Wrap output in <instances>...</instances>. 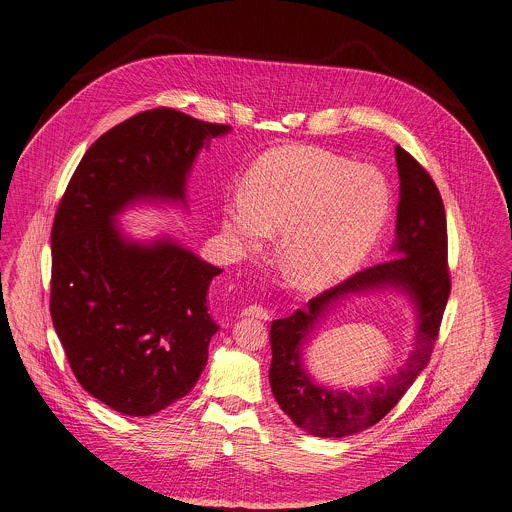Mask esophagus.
Here are the masks:
<instances>
[{"label": "esophagus", "mask_w": 512, "mask_h": 512, "mask_svg": "<svg viewBox=\"0 0 512 512\" xmlns=\"http://www.w3.org/2000/svg\"><path fill=\"white\" fill-rule=\"evenodd\" d=\"M241 314H243V316L261 318V320H269V318H271V312H269L265 306H261V304H251V306L243 308V312H241Z\"/></svg>", "instance_id": "obj_1"}]
</instances>
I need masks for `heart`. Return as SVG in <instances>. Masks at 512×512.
Wrapping results in <instances>:
<instances>
[{
	"mask_svg": "<svg viewBox=\"0 0 512 512\" xmlns=\"http://www.w3.org/2000/svg\"><path fill=\"white\" fill-rule=\"evenodd\" d=\"M391 208L387 178L314 147L277 149L229 198L224 226L233 247L257 251L281 229L286 279L316 290L351 275L373 249Z\"/></svg>",
	"mask_w": 512,
	"mask_h": 512,
	"instance_id": "1",
	"label": "heart"
}]
</instances>
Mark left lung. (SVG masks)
I'll list each match as a JSON object with an SVG mask.
<instances>
[{
  "mask_svg": "<svg viewBox=\"0 0 512 512\" xmlns=\"http://www.w3.org/2000/svg\"><path fill=\"white\" fill-rule=\"evenodd\" d=\"M400 202L397 239L385 261L308 300L306 308L271 324L273 361L269 383L290 420L320 438H343L383 420L430 361L452 290L448 269V224L440 190L428 171L400 145L395 149ZM398 285L419 310L415 351L407 365L385 384L351 394L314 386L301 367L299 345L315 320L343 295Z\"/></svg>",
  "mask_w": 512,
  "mask_h": 512,
  "instance_id": "left-lung-1",
  "label": "left lung"
}]
</instances>
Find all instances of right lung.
<instances>
[{"label":"right lung","instance_id":"right-lung-1","mask_svg":"<svg viewBox=\"0 0 512 512\" xmlns=\"http://www.w3.org/2000/svg\"><path fill=\"white\" fill-rule=\"evenodd\" d=\"M228 131L172 108L133 115L86 151L58 204L53 324L78 383L121 414L151 416L196 385L222 269L169 239L133 243L114 216L139 198L184 200L198 151Z\"/></svg>","mask_w":512,"mask_h":512}]
</instances>
